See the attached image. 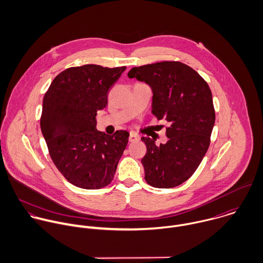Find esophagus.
I'll list each match as a JSON object with an SVG mask.
<instances>
[{
    "label": "esophagus",
    "mask_w": 263,
    "mask_h": 263,
    "mask_svg": "<svg viewBox=\"0 0 263 263\" xmlns=\"http://www.w3.org/2000/svg\"><path fill=\"white\" fill-rule=\"evenodd\" d=\"M139 139V136L138 135H136V134H134V133H130V135H129V141L130 142H135V141H137Z\"/></svg>",
    "instance_id": "34e87169"
}]
</instances>
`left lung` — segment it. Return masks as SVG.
<instances>
[{
	"label": "left lung",
	"mask_w": 263,
	"mask_h": 263,
	"mask_svg": "<svg viewBox=\"0 0 263 263\" xmlns=\"http://www.w3.org/2000/svg\"><path fill=\"white\" fill-rule=\"evenodd\" d=\"M128 77L153 89V110L165 119L167 143L157 145L142 137L146 154L141 160L145 181L158 189H172L198 169L210 145L215 123L212 93L207 82L180 61H161L133 67Z\"/></svg>",
	"instance_id": "left-lung-1"
}]
</instances>
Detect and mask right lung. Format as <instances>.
Listing matches in <instances>:
<instances>
[{"label":"right lung","instance_id":"obj_1","mask_svg":"<svg viewBox=\"0 0 263 263\" xmlns=\"http://www.w3.org/2000/svg\"><path fill=\"white\" fill-rule=\"evenodd\" d=\"M126 66L85 64L64 69L43 99L40 120L49 155L64 178L85 190L108 185L127 146L129 133L107 135L96 129L97 111Z\"/></svg>","mask_w":263,"mask_h":263}]
</instances>
